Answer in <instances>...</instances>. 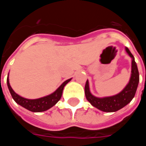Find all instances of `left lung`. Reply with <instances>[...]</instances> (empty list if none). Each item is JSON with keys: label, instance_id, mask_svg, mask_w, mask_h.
<instances>
[{"label": "left lung", "instance_id": "8db88e82", "mask_svg": "<svg viewBox=\"0 0 146 146\" xmlns=\"http://www.w3.org/2000/svg\"><path fill=\"white\" fill-rule=\"evenodd\" d=\"M125 50L129 56L131 58V74L128 84L119 93L113 96L98 98L94 96L90 92L88 80H87L86 82L84 88L86 98L94 107L97 108L101 111L107 113L116 112L131 102L135 97L139 82V73L133 54L127 48H126Z\"/></svg>", "mask_w": 146, "mask_h": 146}]
</instances>
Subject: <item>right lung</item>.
I'll use <instances>...</instances> for the list:
<instances>
[{
    "label": "right lung",
    "instance_id": "add662e5",
    "mask_svg": "<svg viewBox=\"0 0 146 146\" xmlns=\"http://www.w3.org/2000/svg\"><path fill=\"white\" fill-rule=\"evenodd\" d=\"M71 79L72 78L66 80L65 82L62 83L59 86V88L55 92L51 93V95L42 97V98H36V99H28V98L21 97L20 95L16 94L13 91V89L11 88V85H10L8 76L7 77V84H8L9 92L11 93V97L17 104L20 105L21 106H23L27 110H30L31 112L40 113V112H44V111L49 110L50 108L54 106V105L60 100L62 95V91H63L64 87L66 85V84L70 82Z\"/></svg>",
    "mask_w": 146,
    "mask_h": 146
}]
</instances>
